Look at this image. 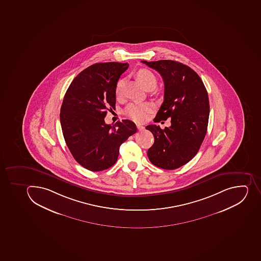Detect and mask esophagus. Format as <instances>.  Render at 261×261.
Returning a JSON list of instances; mask_svg holds the SVG:
<instances>
[{
    "label": "esophagus",
    "mask_w": 261,
    "mask_h": 261,
    "mask_svg": "<svg viewBox=\"0 0 261 261\" xmlns=\"http://www.w3.org/2000/svg\"><path fill=\"white\" fill-rule=\"evenodd\" d=\"M136 127H137V129H138L139 132H141V130L145 129V127L141 125H136Z\"/></svg>",
    "instance_id": "esophagus-1"
}]
</instances>
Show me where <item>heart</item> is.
<instances>
[{"instance_id": "obj_1", "label": "heart", "mask_w": 261, "mask_h": 261, "mask_svg": "<svg viewBox=\"0 0 261 261\" xmlns=\"http://www.w3.org/2000/svg\"><path fill=\"white\" fill-rule=\"evenodd\" d=\"M136 78L141 82L144 88L146 89L150 86L154 87L156 84V78L152 71L147 69H140L136 72ZM124 80H119L115 88V94L117 98L120 97L123 94ZM152 107L148 103H132L129 105L125 109V113L128 117L137 122H143L147 118L148 115L150 113Z\"/></svg>"}]
</instances>
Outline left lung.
Returning <instances> with one entry per match:
<instances>
[{
    "mask_svg": "<svg viewBox=\"0 0 261 261\" xmlns=\"http://www.w3.org/2000/svg\"><path fill=\"white\" fill-rule=\"evenodd\" d=\"M161 74L165 84L164 101L154 122L171 118L170 127H145L154 136L148 150L153 165L175 170L195 157L204 141L208 126L210 103L204 83L191 67L171 60L141 61Z\"/></svg>",
    "mask_w": 261,
    "mask_h": 261,
    "instance_id": "1",
    "label": "left lung"
}]
</instances>
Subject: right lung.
<instances>
[{"instance_id": "add662e5", "label": "right lung", "mask_w": 261, "mask_h": 261, "mask_svg": "<svg viewBox=\"0 0 261 261\" xmlns=\"http://www.w3.org/2000/svg\"><path fill=\"white\" fill-rule=\"evenodd\" d=\"M128 67L120 62L94 64L73 80L64 96L60 114L64 139L74 159L87 170L113 166L120 145L137 130L132 120L105 122L107 111L116 108V85Z\"/></svg>"}]
</instances>
